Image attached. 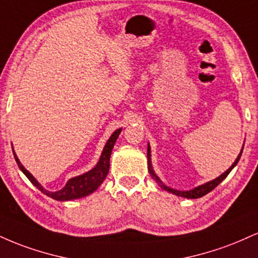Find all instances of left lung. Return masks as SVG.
Instances as JSON below:
<instances>
[{
    "label": "left lung",
    "instance_id": "8db88e82",
    "mask_svg": "<svg viewBox=\"0 0 258 258\" xmlns=\"http://www.w3.org/2000/svg\"><path fill=\"white\" fill-rule=\"evenodd\" d=\"M242 149H244V146H242L241 150H240V154H239V155H238V158L235 159V161L233 162L232 166L228 168L226 172L222 173L221 176L217 177V178L210 180V182L204 183V184L195 186V188L190 189V190H177V189L171 188V186H167L166 184H165V183H162V180L159 178V176L155 173V171H154V168H153V165H152V152H150V146H149V143H148V150H147V156H148V170H149V173H150V176H152V178H153L154 180H155V182L158 183V184H159L160 186H161V188L164 189V190H166V191H168V193H171V194L177 195V197L186 198V199H198V198L204 197V195H206L207 193H210V191H211V190H214L216 186L220 184L222 180L226 178L228 174L230 173V171H232L233 168L236 166V164H238L239 160H240Z\"/></svg>",
    "mask_w": 258,
    "mask_h": 258
}]
</instances>
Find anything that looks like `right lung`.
<instances>
[{
    "instance_id": "add662e5",
    "label": "right lung",
    "mask_w": 258,
    "mask_h": 258,
    "mask_svg": "<svg viewBox=\"0 0 258 258\" xmlns=\"http://www.w3.org/2000/svg\"><path fill=\"white\" fill-rule=\"evenodd\" d=\"M121 131H122V128H119L115 132H112L110 138L108 139V142L105 143L104 148H103L102 155H100V158L98 160V162H97L96 166L92 168V170L88 171V172H85L80 174V176L74 177V178H70L67 182V184L57 191H49L47 190V189H44L43 186L37 182V179L35 178V177L32 176V174L29 172L24 166H23L22 162H20L19 159H18L16 152H14L13 147H12V149H13L14 159H16L18 166H19L20 170H22V172L28 177L29 180L36 186L38 190H41L43 194H46L47 197L52 198V199L54 200L68 201V200L80 199V198L87 197V195L93 193L94 190H97V188L104 182L106 174L109 172V166H110L109 162H110L111 150L112 148H114L115 142H116V139L119 137Z\"/></svg>"
}]
</instances>
